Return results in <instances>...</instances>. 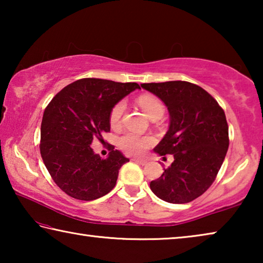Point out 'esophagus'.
Returning a JSON list of instances; mask_svg holds the SVG:
<instances>
[{
	"instance_id": "esophagus-1",
	"label": "esophagus",
	"mask_w": 263,
	"mask_h": 263,
	"mask_svg": "<svg viewBox=\"0 0 263 263\" xmlns=\"http://www.w3.org/2000/svg\"><path fill=\"white\" fill-rule=\"evenodd\" d=\"M133 161H135V162H136V163H138V164H141V166H144V164L147 163V161H146V160H142V159H137V158L133 159Z\"/></svg>"
}]
</instances>
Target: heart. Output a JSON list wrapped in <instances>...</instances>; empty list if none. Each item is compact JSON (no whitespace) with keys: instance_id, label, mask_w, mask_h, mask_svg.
<instances>
[{"instance_id":"obj_1","label":"heart","mask_w":263,"mask_h":263,"mask_svg":"<svg viewBox=\"0 0 263 263\" xmlns=\"http://www.w3.org/2000/svg\"><path fill=\"white\" fill-rule=\"evenodd\" d=\"M138 104L141 106V109L145 111V114L148 117L160 118L164 112V106L161 101L158 97L153 95L145 94L139 96L138 99ZM124 111H125V103L124 102H118L117 104L114 105V108L110 111L109 122L112 127H118L121 125L122 117ZM155 139L151 136H140L133 132H126L123 136L119 137L118 146L122 149L126 151L127 153L131 154H142L146 149H148L151 146H153Z\"/></svg>"}]
</instances>
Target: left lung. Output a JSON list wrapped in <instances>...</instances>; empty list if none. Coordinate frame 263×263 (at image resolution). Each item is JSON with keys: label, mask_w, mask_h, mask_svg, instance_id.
<instances>
[{"label": "left lung", "mask_w": 263, "mask_h": 263, "mask_svg": "<svg viewBox=\"0 0 263 263\" xmlns=\"http://www.w3.org/2000/svg\"><path fill=\"white\" fill-rule=\"evenodd\" d=\"M169 112V128L154 152L174 161L149 188L162 201L182 204L199 197L216 180L229 148V125L218 102L186 81L142 83Z\"/></svg>", "instance_id": "1"}]
</instances>
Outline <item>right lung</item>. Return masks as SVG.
Listing matches in <instances>:
<instances>
[{"instance_id":"obj_1","label":"right lung","mask_w":263,"mask_h":263,"mask_svg":"<svg viewBox=\"0 0 263 263\" xmlns=\"http://www.w3.org/2000/svg\"><path fill=\"white\" fill-rule=\"evenodd\" d=\"M136 82L81 79L66 86L44 111L41 154L55 184L73 198L94 201L115 188L118 172L128 159L110 145L102 159L90 147L110 132V111L123 97L139 89Z\"/></svg>"}]
</instances>
